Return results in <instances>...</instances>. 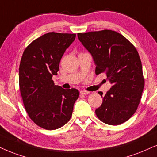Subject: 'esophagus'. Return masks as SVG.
<instances>
[{
    "label": "esophagus",
    "instance_id": "esophagus-1",
    "mask_svg": "<svg viewBox=\"0 0 157 157\" xmlns=\"http://www.w3.org/2000/svg\"><path fill=\"white\" fill-rule=\"evenodd\" d=\"M80 93L82 94H89L90 93V92H87V91H84V90H82L80 91Z\"/></svg>",
    "mask_w": 157,
    "mask_h": 157
}]
</instances>
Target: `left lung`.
Masks as SVG:
<instances>
[{"label":"left lung","mask_w":157,"mask_h":157,"mask_svg":"<svg viewBox=\"0 0 157 157\" xmlns=\"http://www.w3.org/2000/svg\"><path fill=\"white\" fill-rule=\"evenodd\" d=\"M78 38L92 55L96 74L105 73L112 84L95 110L97 117L109 125L125 122L136 111L144 87L138 51L122 35L111 30L78 33Z\"/></svg>","instance_id":"8db88e82"}]
</instances>
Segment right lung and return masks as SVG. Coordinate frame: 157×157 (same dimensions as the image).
Wrapping results in <instances>:
<instances>
[{
  "label": "right lung",
  "instance_id": "add662e5",
  "mask_svg": "<svg viewBox=\"0 0 157 157\" xmlns=\"http://www.w3.org/2000/svg\"><path fill=\"white\" fill-rule=\"evenodd\" d=\"M75 34L48 33L25 49L19 70V84L29 117L42 128L54 130L65 125L72 116L78 98L76 89L55 85L61 58L74 41Z\"/></svg>",
  "mask_w": 157,
  "mask_h": 157
}]
</instances>
